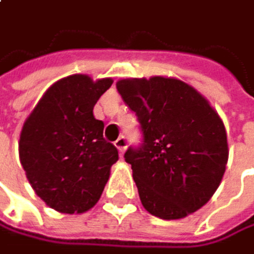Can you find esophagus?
<instances>
[{
    "instance_id": "obj_1",
    "label": "esophagus",
    "mask_w": 254,
    "mask_h": 254,
    "mask_svg": "<svg viewBox=\"0 0 254 254\" xmlns=\"http://www.w3.org/2000/svg\"><path fill=\"white\" fill-rule=\"evenodd\" d=\"M114 146L117 147V150L120 152V155H123L125 150H126V146H128V141H126L125 137H119V138L114 141Z\"/></svg>"
}]
</instances>
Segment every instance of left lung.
I'll return each instance as SVG.
<instances>
[{
  "mask_svg": "<svg viewBox=\"0 0 254 254\" xmlns=\"http://www.w3.org/2000/svg\"><path fill=\"white\" fill-rule=\"evenodd\" d=\"M116 87L143 132L141 146L125 153L143 207L165 220L195 213L214 195L228 164L217 111L179 78H125Z\"/></svg>",
  "mask_w": 254,
  "mask_h": 254,
  "instance_id": "8db88e82",
  "label": "left lung"
}]
</instances>
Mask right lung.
Masks as SVG:
<instances>
[{
	"label": "right lung",
	"instance_id": "1",
	"mask_svg": "<svg viewBox=\"0 0 254 254\" xmlns=\"http://www.w3.org/2000/svg\"><path fill=\"white\" fill-rule=\"evenodd\" d=\"M74 74L53 83L25 120L19 140L20 164L35 193L65 214L90 210L102 195L117 149L102 137L93 107L111 86Z\"/></svg>",
	"mask_w": 254,
	"mask_h": 254
}]
</instances>
